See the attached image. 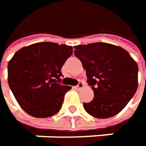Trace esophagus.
Listing matches in <instances>:
<instances>
[{"label":"esophagus","mask_w":146,"mask_h":146,"mask_svg":"<svg viewBox=\"0 0 146 146\" xmlns=\"http://www.w3.org/2000/svg\"><path fill=\"white\" fill-rule=\"evenodd\" d=\"M77 89H81V88H84V84L82 83V82H79L78 84V85L75 87Z\"/></svg>","instance_id":"1"}]
</instances>
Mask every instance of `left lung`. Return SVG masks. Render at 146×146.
<instances>
[{"instance_id": "8db88e82", "label": "left lung", "mask_w": 146, "mask_h": 146, "mask_svg": "<svg viewBox=\"0 0 146 146\" xmlns=\"http://www.w3.org/2000/svg\"><path fill=\"white\" fill-rule=\"evenodd\" d=\"M74 48L94 94L91 102L84 103V110L98 119L116 115L137 90V63L124 48L110 43L95 42Z\"/></svg>"}]
</instances>
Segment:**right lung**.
I'll return each mask as SVG.
<instances>
[{
    "mask_svg": "<svg viewBox=\"0 0 146 146\" xmlns=\"http://www.w3.org/2000/svg\"><path fill=\"white\" fill-rule=\"evenodd\" d=\"M73 46L37 42L17 51L8 63V84L21 109L36 118L54 115L71 87L61 84V68Z\"/></svg>",
    "mask_w": 146,
    "mask_h": 146,
    "instance_id": "add662e5",
    "label": "right lung"
}]
</instances>
